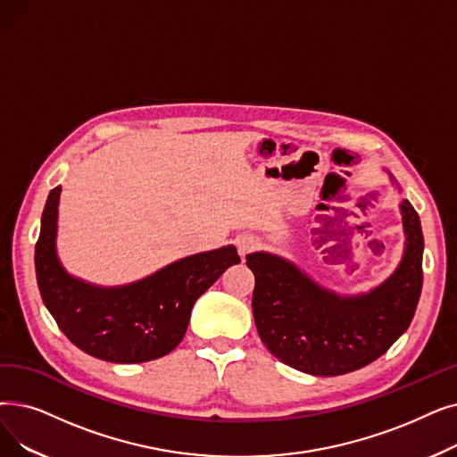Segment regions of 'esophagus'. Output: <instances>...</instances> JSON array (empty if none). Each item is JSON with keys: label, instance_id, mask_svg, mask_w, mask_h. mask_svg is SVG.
<instances>
[{"label": "esophagus", "instance_id": "obj_1", "mask_svg": "<svg viewBox=\"0 0 457 457\" xmlns=\"http://www.w3.org/2000/svg\"><path fill=\"white\" fill-rule=\"evenodd\" d=\"M237 246H239L241 255H245V253H248V252H252V250L260 246V239H257V237H253V235H241Z\"/></svg>", "mask_w": 457, "mask_h": 457}]
</instances>
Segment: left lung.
I'll use <instances>...</instances> for the list:
<instances>
[{
    "mask_svg": "<svg viewBox=\"0 0 457 457\" xmlns=\"http://www.w3.org/2000/svg\"><path fill=\"white\" fill-rule=\"evenodd\" d=\"M400 212L403 257L386 280L368 293L327 289L280 255H246L255 276L253 321L278 361L310 375H344L379 359L409 328L422 291L424 237L409 200H402Z\"/></svg>",
    "mask_w": 457,
    "mask_h": 457,
    "instance_id": "1",
    "label": "left lung"
}]
</instances>
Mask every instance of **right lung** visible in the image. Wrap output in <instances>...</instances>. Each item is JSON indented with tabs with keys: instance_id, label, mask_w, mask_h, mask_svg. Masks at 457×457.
I'll use <instances>...</instances> for the list:
<instances>
[{
	"instance_id": "1",
	"label": "right lung",
	"mask_w": 457,
	"mask_h": 457,
	"mask_svg": "<svg viewBox=\"0 0 457 457\" xmlns=\"http://www.w3.org/2000/svg\"><path fill=\"white\" fill-rule=\"evenodd\" d=\"M62 187L50 194L35 246L37 284L57 327L84 353L115 364L161 359L181 344L194 303L241 262L233 245L177 260L125 286H95L65 270L57 257Z\"/></svg>"
}]
</instances>
